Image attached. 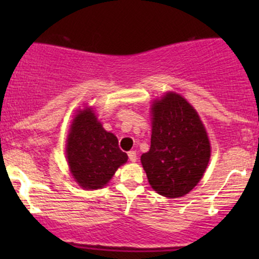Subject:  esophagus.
<instances>
[{
	"label": "esophagus",
	"mask_w": 259,
	"mask_h": 259,
	"mask_svg": "<svg viewBox=\"0 0 259 259\" xmlns=\"http://www.w3.org/2000/svg\"><path fill=\"white\" fill-rule=\"evenodd\" d=\"M127 157H129V159L132 160V162H136V159H138V154H136L135 151H129V152H127Z\"/></svg>",
	"instance_id": "34e87169"
}]
</instances>
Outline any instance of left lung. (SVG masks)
Masks as SVG:
<instances>
[{
    "label": "left lung",
    "mask_w": 259,
    "mask_h": 259,
    "mask_svg": "<svg viewBox=\"0 0 259 259\" xmlns=\"http://www.w3.org/2000/svg\"><path fill=\"white\" fill-rule=\"evenodd\" d=\"M150 151L141 163L154 191L181 197L201 180L210 157L206 129L194 107L180 95L168 92L152 106Z\"/></svg>",
    "instance_id": "left-lung-1"
}]
</instances>
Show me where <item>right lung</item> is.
<instances>
[{
	"label": "right lung",
	"instance_id": "add662e5",
	"mask_svg": "<svg viewBox=\"0 0 259 259\" xmlns=\"http://www.w3.org/2000/svg\"><path fill=\"white\" fill-rule=\"evenodd\" d=\"M67 158L74 179L88 190L103 187L127 160L117 136L106 132L91 108L80 111L68 135Z\"/></svg>",
	"mask_w": 259,
	"mask_h": 259
}]
</instances>
